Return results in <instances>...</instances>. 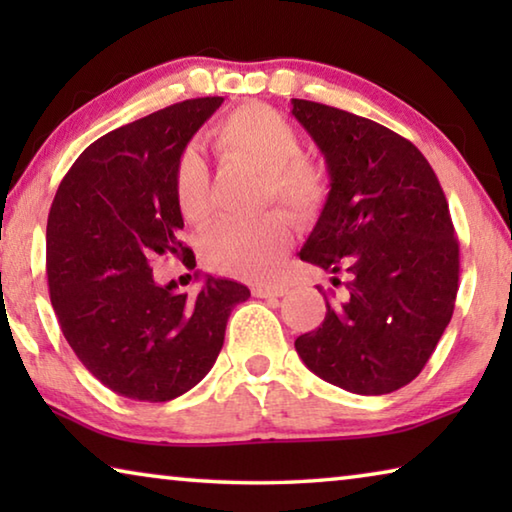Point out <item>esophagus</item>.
I'll return each instance as SVG.
<instances>
[{
    "label": "esophagus",
    "instance_id": "1",
    "mask_svg": "<svg viewBox=\"0 0 512 512\" xmlns=\"http://www.w3.org/2000/svg\"><path fill=\"white\" fill-rule=\"evenodd\" d=\"M287 293V287L282 284H255L253 287V296L257 298H280Z\"/></svg>",
    "mask_w": 512,
    "mask_h": 512
}]
</instances>
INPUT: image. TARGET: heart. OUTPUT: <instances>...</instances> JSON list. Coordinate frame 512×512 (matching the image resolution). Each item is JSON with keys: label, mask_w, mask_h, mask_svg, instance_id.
Here are the masks:
<instances>
[{"label": "heart", "mask_w": 512, "mask_h": 512, "mask_svg": "<svg viewBox=\"0 0 512 512\" xmlns=\"http://www.w3.org/2000/svg\"><path fill=\"white\" fill-rule=\"evenodd\" d=\"M210 144L223 162L259 171V203L275 201L300 219H309L329 196V176L300 155V133L291 121L264 103H244L216 121ZM173 198L189 223L210 219V185L201 155L187 149L173 171ZM291 246V223L277 210L248 221H221L203 237V255L216 271L262 280L271 275Z\"/></svg>", "instance_id": "1"}]
</instances>
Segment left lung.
<instances>
[{
    "mask_svg": "<svg viewBox=\"0 0 512 512\" xmlns=\"http://www.w3.org/2000/svg\"><path fill=\"white\" fill-rule=\"evenodd\" d=\"M291 103L329 173L300 259L348 277L296 350L343 391L393 393L420 375L454 314L458 239L447 198L427 158L391 128L325 103Z\"/></svg>",
    "mask_w": 512,
    "mask_h": 512,
    "instance_id": "1",
    "label": "left lung"
}]
</instances>
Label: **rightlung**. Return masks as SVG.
<instances>
[{
  "mask_svg": "<svg viewBox=\"0 0 512 512\" xmlns=\"http://www.w3.org/2000/svg\"><path fill=\"white\" fill-rule=\"evenodd\" d=\"M223 97L173 103L90 144L51 203L49 298L69 348L103 386L137 402H169L201 381L223 348L248 287L207 275L196 296L153 280L155 255L183 241L173 171Z\"/></svg>",
  "mask_w": 512,
  "mask_h": 512,
  "instance_id": "add662e5",
  "label": "right lung"
}]
</instances>
